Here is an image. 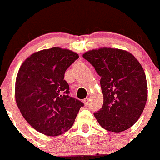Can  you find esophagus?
Segmentation results:
<instances>
[{"label": "esophagus", "mask_w": 160, "mask_h": 160, "mask_svg": "<svg viewBox=\"0 0 160 160\" xmlns=\"http://www.w3.org/2000/svg\"><path fill=\"white\" fill-rule=\"evenodd\" d=\"M83 102L85 104V106H88V103H89V99L88 98H85V99H83Z\"/></svg>", "instance_id": "34e87169"}]
</instances>
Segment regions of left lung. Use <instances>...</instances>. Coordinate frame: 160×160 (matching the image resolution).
Segmentation results:
<instances>
[{"mask_svg":"<svg viewBox=\"0 0 160 160\" xmlns=\"http://www.w3.org/2000/svg\"><path fill=\"white\" fill-rule=\"evenodd\" d=\"M101 77L103 104L95 118L102 128L112 132L130 128L139 119L148 97L143 68L130 52L101 47L82 55Z\"/></svg>","mask_w":160,"mask_h":160,"instance_id":"obj_1","label":"left lung"}]
</instances>
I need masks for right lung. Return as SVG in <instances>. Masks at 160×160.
Here are the masks:
<instances>
[{
	"label": "right lung",
	"mask_w": 160,
	"mask_h": 160,
	"mask_svg": "<svg viewBox=\"0 0 160 160\" xmlns=\"http://www.w3.org/2000/svg\"><path fill=\"white\" fill-rule=\"evenodd\" d=\"M78 58L68 49L52 47L35 52L22 64L15 97L26 121L37 132L58 136L73 125L84 104L69 96L65 71Z\"/></svg>",
	"instance_id": "obj_1"
}]
</instances>
